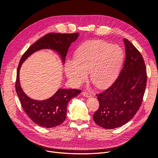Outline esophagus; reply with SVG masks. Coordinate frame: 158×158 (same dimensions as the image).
<instances>
[{"mask_svg":"<svg viewBox=\"0 0 158 158\" xmlns=\"http://www.w3.org/2000/svg\"><path fill=\"white\" fill-rule=\"evenodd\" d=\"M82 95L84 97H87V98H90L91 96H92V95H91V94L88 92H82Z\"/></svg>","mask_w":158,"mask_h":158,"instance_id":"34e87169","label":"esophagus"}]
</instances>
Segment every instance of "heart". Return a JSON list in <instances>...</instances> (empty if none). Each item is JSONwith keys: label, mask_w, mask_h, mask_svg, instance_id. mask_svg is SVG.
<instances>
[{"label": "heart", "mask_w": 158, "mask_h": 158, "mask_svg": "<svg viewBox=\"0 0 158 158\" xmlns=\"http://www.w3.org/2000/svg\"><path fill=\"white\" fill-rule=\"evenodd\" d=\"M76 59H68L64 64L65 74L75 85L88 79L95 87L104 88L116 80L124 59L120 46L99 40L85 42L76 51Z\"/></svg>", "instance_id": "1"}]
</instances>
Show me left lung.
Returning <instances> with one entry per match:
<instances>
[{"label": "left lung", "instance_id": "8db88e82", "mask_svg": "<svg viewBox=\"0 0 158 158\" xmlns=\"http://www.w3.org/2000/svg\"><path fill=\"white\" fill-rule=\"evenodd\" d=\"M126 59L118 78L111 86L97 94L99 109L94 120L99 126L113 129L125 125L139 109L145 92L147 75L140 52L127 40H123Z\"/></svg>", "mask_w": 158, "mask_h": 158}]
</instances>
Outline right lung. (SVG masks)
I'll return each mask as SVG.
<instances>
[{"label":"right lung","mask_w":158,"mask_h":158,"mask_svg":"<svg viewBox=\"0 0 158 158\" xmlns=\"http://www.w3.org/2000/svg\"><path fill=\"white\" fill-rule=\"evenodd\" d=\"M79 37V33H51L35 42L25 52L20 59L17 70L16 91L26 112L33 123L45 128H52L60 125L66 119L67 105L70 100L81 93L76 89L59 88L56 93L45 100H35L23 92L20 82V70L22 63L33 52L41 49H51L60 56L63 64L72 43Z\"/></svg>","instance_id":"right-lung-1"}]
</instances>
